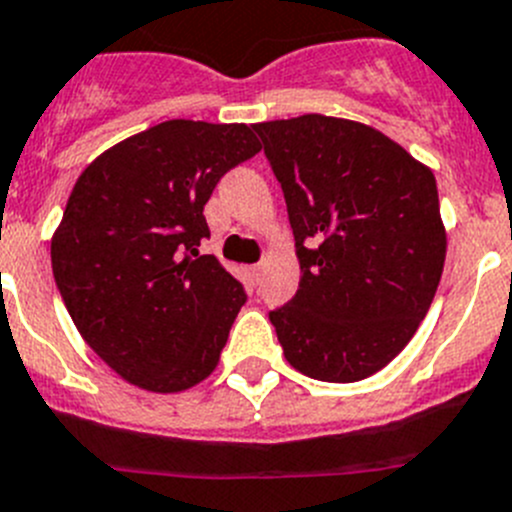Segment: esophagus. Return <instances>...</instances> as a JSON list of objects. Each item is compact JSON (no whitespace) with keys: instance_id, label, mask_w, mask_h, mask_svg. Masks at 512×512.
Returning a JSON list of instances; mask_svg holds the SVG:
<instances>
[{"instance_id":"esophagus-1","label":"esophagus","mask_w":512,"mask_h":512,"mask_svg":"<svg viewBox=\"0 0 512 512\" xmlns=\"http://www.w3.org/2000/svg\"><path fill=\"white\" fill-rule=\"evenodd\" d=\"M250 273H252V278L260 280V273H262V265H260V262H257V265H252V267H250Z\"/></svg>"}]
</instances>
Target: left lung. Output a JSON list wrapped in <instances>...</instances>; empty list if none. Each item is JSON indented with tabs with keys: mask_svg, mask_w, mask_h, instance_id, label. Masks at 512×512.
Masks as SVG:
<instances>
[{
	"mask_svg": "<svg viewBox=\"0 0 512 512\" xmlns=\"http://www.w3.org/2000/svg\"><path fill=\"white\" fill-rule=\"evenodd\" d=\"M283 186L301 283L270 311L290 367L313 380L375 375L413 339L446 257L428 165L370 124L301 114L255 124Z\"/></svg>",
	"mask_w": 512,
	"mask_h": 512,
	"instance_id": "1",
	"label": "left lung"
}]
</instances>
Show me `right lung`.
Returning a JSON list of instances; mask_svg holds the SVG:
<instances>
[{"label":"right lung","mask_w":512,"mask_h":512,"mask_svg":"<svg viewBox=\"0 0 512 512\" xmlns=\"http://www.w3.org/2000/svg\"><path fill=\"white\" fill-rule=\"evenodd\" d=\"M260 150L247 124L168 119L78 176L50 239L55 285L78 334L122 380L181 393L216 370L245 290L199 255L204 206Z\"/></svg>","instance_id":"right-lung-1"}]
</instances>
